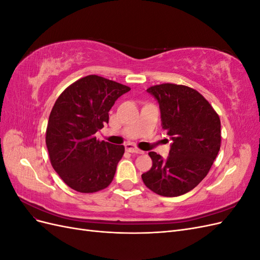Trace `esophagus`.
I'll return each mask as SVG.
<instances>
[{"mask_svg": "<svg viewBox=\"0 0 260 260\" xmlns=\"http://www.w3.org/2000/svg\"><path fill=\"white\" fill-rule=\"evenodd\" d=\"M124 147H125V151H128L130 153H136V154H143L144 153L143 151H141V149L135 147L132 144H125Z\"/></svg>", "mask_w": 260, "mask_h": 260, "instance_id": "34e87169", "label": "esophagus"}]
</instances>
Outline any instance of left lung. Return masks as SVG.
Instances as JSON below:
<instances>
[{
  "instance_id": "obj_1",
  "label": "left lung",
  "mask_w": 260,
  "mask_h": 260,
  "mask_svg": "<svg viewBox=\"0 0 260 260\" xmlns=\"http://www.w3.org/2000/svg\"><path fill=\"white\" fill-rule=\"evenodd\" d=\"M146 91L158 102L161 127L172 143L166 159L148 153L153 166L142 180L158 195H183L207 176L216 159L221 143L219 116L201 93L188 86L162 83Z\"/></svg>"
}]
</instances>
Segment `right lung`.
Segmentation results:
<instances>
[{
    "mask_svg": "<svg viewBox=\"0 0 260 260\" xmlns=\"http://www.w3.org/2000/svg\"><path fill=\"white\" fill-rule=\"evenodd\" d=\"M127 85L90 75L77 80L55 102L45 143L54 170L73 190L94 193L107 187L124 153L123 145L96 140L108 112Z\"/></svg>",
    "mask_w": 260,
    "mask_h": 260,
    "instance_id": "add662e5",
    "label": "right lung"
}]
</instances>
